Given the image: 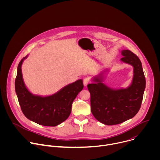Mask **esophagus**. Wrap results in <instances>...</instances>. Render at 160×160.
<instances>
[{
  "label": "esophagus",
  "mask_w": 160,
  "mask_h": 160,
  "mask_svg": "<svg viewBox=\"0 0 160 160\" xmlns=\"http://www.w3.org/2000/svg\"><path fill=\"white\" fill-rule=\"evenodd\" d=\"M89 83H90V79H89V78L86 77V78H85L83 79V85H84V86L86 87Z\"/></svg>",
  "instance_id": "esophagus-1"
}]
</instances>
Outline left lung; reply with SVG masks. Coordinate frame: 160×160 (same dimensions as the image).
<instances>
[{"mask_svg": "<svg viewBox=\"0 0 160 160\" xmlns=\"http://www.w3.org/2000/svg\"><path fill=\"white\" fill-rule=\"evenodd\" d=\"M121 61L133 67L132 83L126 88L113 89L102 83L103 72L87 85L91 112L97 120L107 125H117L132 118L141 108L146 79L139 58L129 50L122 51Z\"/></svg>", "mask_w": 160, "mask_h": 160, "instance_id": "left-lung-1", "label": "left lung"}]
</instances>
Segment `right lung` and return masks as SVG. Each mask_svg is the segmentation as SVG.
<instances>
[{
    "instance_id": "1",
    "label": "right lung",
    "mask_w": 160,
    "mask_h": 160,
    "mask_svg": "<svg viewBox=\"0 0 160 160\" xmlns=\"http://www.w3.org/2000/svg\"><path fill=\"white\" fill-rule=\"evenodd\" d=\"M27 58L19 62L15 80V90L21 111L28 119L39 125L57 126L69 117L72 103L83 88V81L80 79L67 85L49 96L33 95L22 79L21 65Z\"/></svg>"
}]
</instances>
